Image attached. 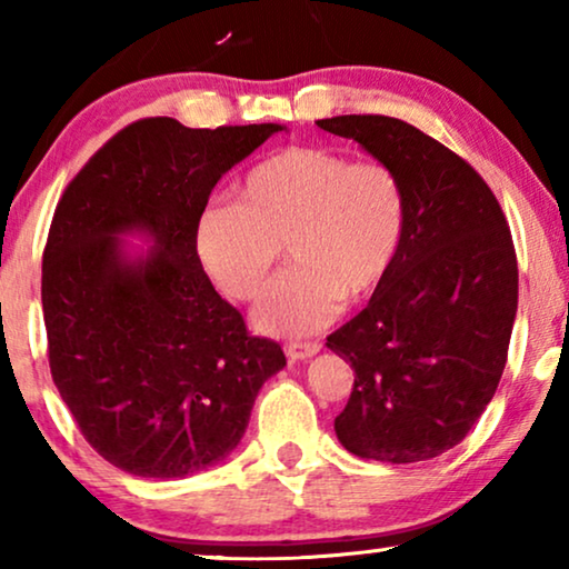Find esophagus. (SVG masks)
Here are the masks:
<instances>
[{
	"instance_id": "1",
	"label": "esophagus",
	"mask_w": 569,
	"mask_h": 569,
	"mask_svg": "<svg viewBox=\"0 0 569 569\" xmlns=\"http://www.w3.org/2000/svg\"><path fill=\"white\" fill-rule=\"evenodd\" d=\"M321 345L318 341H290V345H284V355L290 357V360H308V357H313Z\"/></svg>"
}]
</instances>
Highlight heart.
Masks as SVG:
<instances>
[{"instance_id":"obj_1","label":"heart","mask_w":569,"mask_h":569,"mask_svg":"<svg viewBox=\"0 0 569 569\" xmlns=\"http://www.w3.org/2000/svg\"><path fill=\"white\" fill-rule=\"evenodd\" d=\"M238 204L222 201L201 214L199 259L232 300H256L282 261L256 310L269 333H310L380 290L401 253L407 191L380 160H352L329 147H284L236 183Z\"/></svg>"}]
</instances>
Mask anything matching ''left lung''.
Wrapping results in <instances>:
<instances>
[{
  "label": "left lung",
  "mask_w": 569,
  "mask_h": 569,
  "mask_svg": "<svg viewBox=\"0 0 569 569\" xmlns=\"http://www.w3.org/2000/svg\"><path fill=\"white\" fill-rule=\"evenodd\" d=\"M391 166L407 191L401 253L368 308L326 339L355 368L333 430L349 453L417 463L458 446L492 401L518 310L500 201L461 154L391 116L318 121Z\"/></svg>",
  "instance_id": "obj_1"
}]
</instances>
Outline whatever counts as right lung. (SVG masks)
Wrapping results in <instances>:
<instances>
[{
  "label": "right lung",
  "instance_id": "obj_1",
  "mask_svg": "<svg viewBox=\"0 0 569 569\" xmlns=\"http://www.w3.org/2000/svg\"><path fill=\"white\" fill-rule=\"evenodd\" d=\"M282 127L189 129L139 119L61 193L43 248L49 368L84 440L147 479L201 471L243 438L263 380L284 368L204 274L197 228L224 170ZM144 229L129 264L114 236Z\"/></svg>",
  "mask_w": 569,
  "mask_h": 569
}]
</instances>
